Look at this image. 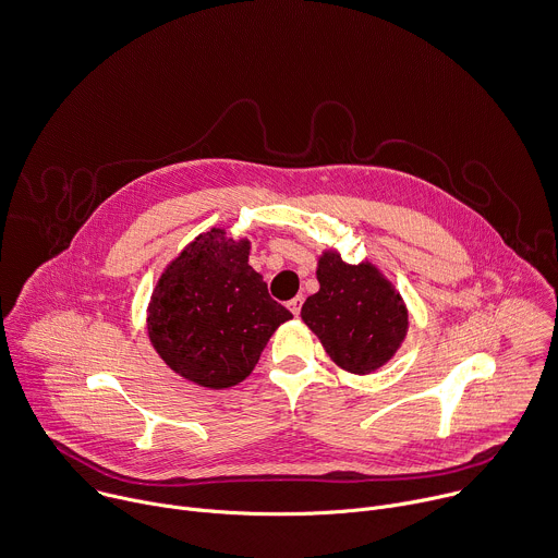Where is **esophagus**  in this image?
<instances>
[{"label": "esophagus", "mask_w": 558, "mask_h": 558, "mask_svg": "<svg viewBox=\"0 0 558 558\" xmlns=\"http://www.w3.org/2000/svg\"><path fill=\"white\" fill-rule=\"evenodd\" d=\"M301 305H303V296L299 294V296H294L292 301H288V307H290V312L294 314V316H299L301 314Z\"/></svg>", "instance_id": "34e87169"}]
</instances>
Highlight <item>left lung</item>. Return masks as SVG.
<instances>
[{
  "instance_id": "8db88e82",
  "label": "left lung",
  "mask_w": 558,
  "mask_h": 558,
  "mask_svg": "<svg viewBox=\"0 0 558 558\" xmlns=\"http://www.w3.org/2000/svg\"><path fill=\"white\" fill-rule=\"evenodd\" d=\"M318 292L301 307L327 356L350 374H372L402 348L409 310L385 272L369 259L348 264L337 248L316 259Z\"/></svg>"
}]
</instances>
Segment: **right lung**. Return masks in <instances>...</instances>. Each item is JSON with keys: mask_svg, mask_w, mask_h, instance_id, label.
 <instances>
[{"mask_svg": "<svg viewBox=\"0 0 558 558\" xmlns=\"http://www.w3.org/2000/svg\"><path fill=\"white\" fill-rule=\"evenodd\" d=\"M251 240L227 229L199 233L167 264L147 305L158 356L182 378L229 389L255 369L275 329L292 314L270 299L248 264Z\"/></svg>", "mask_w": 558, "mask_h": 558, "instance_id": "right-lung-1", "label": "right lung"}]
</instances>
